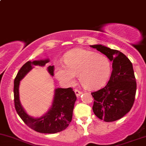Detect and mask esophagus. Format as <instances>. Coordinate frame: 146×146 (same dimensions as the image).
Wrapping results in <instances>:
<instances>
[{
    "mask_svg": "<svg viewBox=\"0 0 146 146\" xmlns=\"http://www.w3.org/2000/svg\"><path fill=\"white\" fill-rule=\"evenodd\" d=\"M74 92H75V94H76V97L80 96V95H81L82 93L81 91H78V90H77V89L74 90Z\"/></svg>",
    "mask_w": 146,
    "mask_h": 146,
    "instance_id": "esophagus-1",
    "label": "esophagus"
}]
</instances>
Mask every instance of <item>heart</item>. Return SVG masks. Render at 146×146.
<instances>
[{
	"mask_svg": "<svg viewBox=\"0 0 146 146\" xmlns=\"http://www.w3.org/2000/svg\"><path fill=\"white\" fill-rule=\"evenodd\" d=\"M65 65L55 69V76L61 82L72 85L79 76L80 83L88 89H100L106 84L111 74L108 57L95 52L76 48L66 54Z\"/></svg>",
	"mask_w": 146,
	"mask_h": 146,
	"instance_id": "1",
	"label": "heart"
}]
</instances>
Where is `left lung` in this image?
Instances as JSON below:
<instances>
[{"mask_svg": "<svg viewBox=\"0 0 146 146\" xmlns=\"http://www.w3.org/2000/svg\"><path fill=\"white\" fill-rule=\"evenodd\" d=\"M90 46L96 48L112 62V72L107 85L91 93L94 98L93 111L104 121H115L127 114L133 105L137 84L132 63L118 50L102 44Z\"/></svg>", "mask_w": 146, "mask_h": 146, "instance_id": "obj_1", "label": "left lung"}]
</instances>
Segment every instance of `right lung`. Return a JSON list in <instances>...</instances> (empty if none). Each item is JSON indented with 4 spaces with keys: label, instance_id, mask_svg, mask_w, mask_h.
Instances as JSON below:
<instances>
[{
    "label": "right lung",
    "instance_id": "obj_1",
    "mask_svg": "<svg viewBox=\"0 0 146 146\" xmlns=\"http://www.w3.org/2000/svg\"><path fill=\"white\" fill-rule=\"evenodd\" d=\"M49 62V59L47 58L26 62L19 70L14 80V103L17 113L28 127L41 133H56L67 128L72 121L74 106L76 100V96L72 88H55L51 106L47 112L36 118L27 114L19 100L20 81L33 69L34 66L43 67ZM53 70V66L47 68L48 72L52 76Z\"/></svg>",
    "mask_w": 146,
    "mask_h": 146
}]
</instances>
